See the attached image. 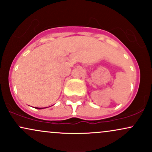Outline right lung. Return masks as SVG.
Instances as JSON below:
<instances>
[{"label": "right lung", "instance_id": "right-lung-1", "mask_svg": "<svg viewBox=\"0 0 152 152\" xmlns=\"http://www.w3.org/2000/svg\"><path fill=\"white\" fill-rule=\"evenodd\" d=\"M36 109H44V108H38V107H36Z\"/></svg>", "mask_w": 152, "mask_h": 152}]
</instances>
